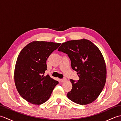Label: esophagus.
Segmentation results:
<instances>
[{
    "instance_id": "obj_1",
    "label": "esophagus",
    "mask_w": 121,
    "mask_h": 121,
    "mask_svg": "<svg viewBox=\"0 0 121 121\" xmlns=\"http://www.w3.org/2000/svg\"><path fill=\"white\" fill-rule=\"evenodd\" d=\"M66 80V79L65 78H63V79H60V82H62V83H63V82H65Z\"/></svg>"
}]
</instances>
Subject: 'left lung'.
Listing matches in <instances>:
<instances>
[{
    "label": "left lung",
    "mask_w": 121,
    "mask_h": 121,
    "mask_svg": "<svg viewBox=\"0 0 121 121\" xmlns=\"http://www.w3.org/2000/svg\"><path fill=\"white\" fill-rule=\"evenodd\" d=\"M58 50L68 54L72 69L79 78L78 81L70 80L72 88L67 94L68 98L81 105L92 103L106 82V65L101 51L91 41L84 38L63 43Z\"/></svg>",
    "instance_id": "1"
}]
</instances>
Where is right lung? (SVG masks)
I'll return each mask as SVG.
<instances>
[{
  "label": "right lung",
  "instance_id": "obj_1",
  "mask_svg": "<svg viewBox=\"0 0 121 121\" xmlns=\"http://www.w3.org/2000/svg\"><path fill=\"white\" fill-rule=\"evenodd\" d=\"M60 43L33 41L22 49L15 63L14 79L17 91L23 98L34 104L47 101L59 82L49 75L46 61Z\"/></svg>",
  "mask_w": 121,
  "mask_h": 121
}]
</instances>
